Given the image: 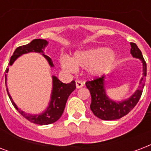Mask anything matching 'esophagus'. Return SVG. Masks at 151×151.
Wrapping results in <instances>:
<instances>
[{"label": "esophagus", "instance_id": "esophagus-1", "mask_svg": "<svg viewBox=\"0 0 151 151\" xmlns=\"http://www.w3.org/2000/svg\"><path fill=\"white\" fill-rule=\"evenodd\" d=\"M76 86H77L78 88H80L81 87H83L84 83L82 81H76Z\"/></svg>", "mask_w": 151, "mask_h": 151}]
</instances>
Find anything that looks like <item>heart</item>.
I'll return each mask as SVG.
<instances>
[{"instance_id":"heart-1","label":"heart","mask_w":151,"mask_h":151,"mask_svg":"<svg viewBox=\"0 0 151 151\" xmlns=\"http://www.w3.org/2000/svg\"><path fill=\"white\" fill-rule=\"evenodd\" d=\"M116 58V53L105 47L89 48L78 50L71 57L61 59L62 67L69 72H74L77 67L86 69L91 76H98L104 73L113 65Z\"/></svg>"}]
</instances>
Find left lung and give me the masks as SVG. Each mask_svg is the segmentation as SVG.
<instances>
[{
    "instance_id": "8db88e82",
    "label": "left lung",
    "mask_w": 151,
    "mask_h": 151,
    "mask_svg": "<svg viewBox=\"0 0 151 151\" xmlns=\"http://www.w3.org/2000/svg\"><path fill=\"white\" fill-rule=\"evenodd\" d=\"M130 53L133 58H139L142 64V78L140 79V86L129 98L121 101L111 100L106 93L105 88V75L89 81L86 83V87L90 92L92 101L90 109L93 113L103 120H113L120 119L126 116L134 109L139 101L145 86V77L147 76V63L142 57V52L134 42H131Z\"/></svg>"
}]
</instances>
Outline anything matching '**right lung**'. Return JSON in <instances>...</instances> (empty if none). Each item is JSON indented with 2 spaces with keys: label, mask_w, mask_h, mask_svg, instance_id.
<instances>
[{
  "label": "right lung",
  "mask_w": 151,
  "mask_h": 151,
  "mask_svg": "<svg viewBox=\"0 0 151 151\" xmlns=\"http://www.w3.org/2000/svg\"><path fill=\"white\" fill-rule=\"evenodd\" d=\"M48 45V42L45 40H41V39H36L33 40L28 44L24 45L21 47H17L15 50L13 55L10 58L9 62V65H12L14 62L17 58L20 57L21 55L28 54L31 52L40 53L47 59L48 64L50 67H54L55 65L53 64V62L50 57L44 54L45 47ZM6 73L9 72V69H6ZM5 85L7 87V78L5 75ZM76 88L75 81H73L70 83L65 84L62 82L57 77L52 76V90H51V94H50V102L48 104V106L44 111L39 114H30L24 112L22 111L21 109H19L15 104L12 96L9 93L8 88H7V92L9 95V98L11 100L12 103L15 107V109L21 114L23 116L26 118L27 120H29L32 123L34 124H40V125H47L55 123L59 119L63 113V111L65 109V104L67 101V99L70 93Z\"/></svg>",
  "instance_id": "add662e5"
}]
</instances>
